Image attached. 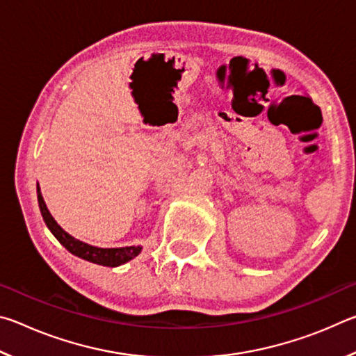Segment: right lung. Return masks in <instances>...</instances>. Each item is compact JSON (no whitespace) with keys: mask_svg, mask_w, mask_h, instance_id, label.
Here are the masks:
<instances>
[{"mask_svg":"<svg viewBox=\"0 0 356 356\" xmlns=\"http://www.w3.org/2000/svg\"><path fill=\"white\" fill-rule=\"evenodd\" d=\"M38 201H39V209L42 213V218H44L47 227L50 229V232L56 237V240L61 243L65 250L72 252L74 256H78L84 259V261L104 265V267H119L125 262L131 261V259L140 254L143 246H120V248H100V246L89 245L86 242H81L75 237H72L69 232H65L64 229L58 225L53 218L51 213L48 212L45 206L44 197H42L40 188L38 185Z\"/></svg>","mask_w":356,"mask_h":356,"instance_id":"add662e5","label":"right lung"}]
</instances>
